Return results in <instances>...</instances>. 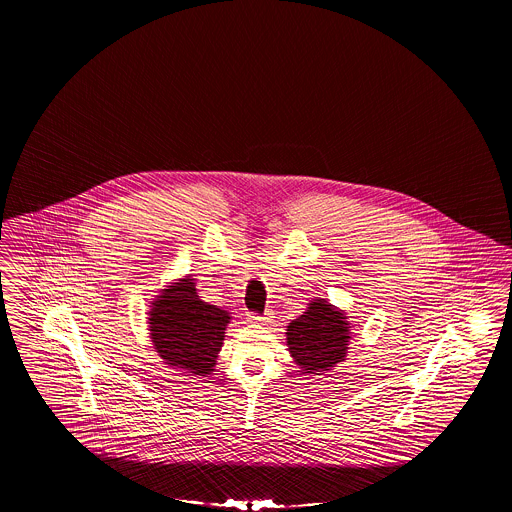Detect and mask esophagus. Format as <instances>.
Wrapping results in <instances>:
<instances>
[{"label":"esophagus","mask_w":512,"mask_h":512,"mask_svg":"<svg viewBox=\"0 0 512 512\" xmlns=\"http://www.w3.org/2000/svg\"><path fill=\"white\" fill-rule=\"evenodd\" d=\"M271 312H268V314H248V322L250 323H268L271 322Z\"/></svg>","instance_id":"1"}]
</instances>
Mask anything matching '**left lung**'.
<instances>
[{"instance_id": "left-lung-1", "label": "left lung", "mask_w": 512, "mask_h": 512, "mask_svg": "<svg viewBox=\"0 0 512 512\" xmlns=\"http://www.w3.org/2000/svg\"><path fill=\"white\" fill-rule=\"evenodd\" d=\"M350 323L343 310L325 298H316L306 312L287 325V347L302 374L329 372L345 360L349 350Z\"/></svg>"}]
</instances>
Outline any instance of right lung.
Here are the masks:
<instances>
[{
	"mask_svg": "<svg viewBox=\"0 0 512 512\" xmlns=\"http://www.w3.org/2000/svg\"><path fill=\"white\" fill-rule=\"evenodd\" d=\"M148 316L150 339L165 364L194 377L214 372L231 316L204 302L190 275L162 289Z\"/></svg>",
	"mask_w": 512,
	"mask_h": 512,
	"instance_id": "right-lung-1",
	"label": "right lung"
}]
</instances>
